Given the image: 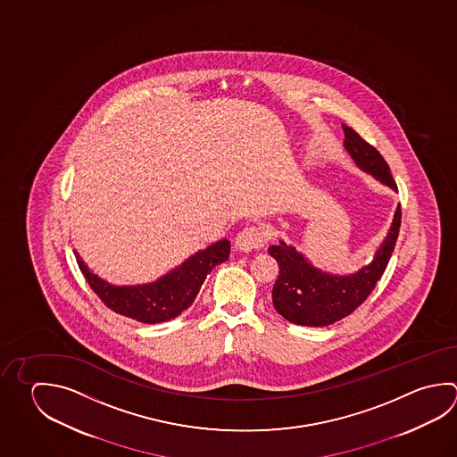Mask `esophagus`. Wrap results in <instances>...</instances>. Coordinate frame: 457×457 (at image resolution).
I'll use <instances>...</instances> for the list:
<instances>
[{
  "label": "esophagus",
  "mask_w": 457,
  "mask_h": 457,
  "mask_svg": "<svg viewBox=\"0 0 457 457\" xmlns=\"http://www.w3.org/2000/svg\"><path fill=\"white\" fill-rule=\"evenodd\" d=\"M267 241V233L261 227H246L243 228L235 240V246L243 253H248L253 249L264 248Z\"/></svg>",
  "instance_id": "34e87169"
}]
</instances>
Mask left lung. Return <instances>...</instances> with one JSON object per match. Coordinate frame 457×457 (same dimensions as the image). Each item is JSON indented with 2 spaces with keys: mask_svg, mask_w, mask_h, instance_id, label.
I'll use <instances>...</instances> for the list:
<instances>
[{
  "mask_svg": "<svg viewBox=\"0 0 457 457\" xmlns=\"http://www.w3.org/2000/svg\"><path fill=\"white\" fill-rule=\"evenodd\" d=\"M345 148L356 166L378 182L398 191L390 167L382 154L348 125L343 124ZM401 206L396 208L393 222L382 246L377 249L370 264L356 274L333 275L312 266L295 246L280 241L269 248V254L278 262L280 274L275 280L272 301L275 311L291 324L325 327L335 324L364 303L372 293L388 266L391 253L398 240Z\"/></svg>",
  "mask_w": 457,
  "mask_h": 457,
  "instance_id": "8db88e82",
  "label": "left lung"
}]
</instances>
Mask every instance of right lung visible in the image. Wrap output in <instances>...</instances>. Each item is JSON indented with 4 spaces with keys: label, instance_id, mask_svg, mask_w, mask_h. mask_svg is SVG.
<instances>
[{
    "label": "right lung",
    "instance_id": "obj_1",
    "mask_svg": "<svg viewBox=\"0 0 457 457\" xmlns=\"http://www.w3.org/2000/svg\"><path fill=\"white\" fill-rule=\"evenodd\" d=\"M74 254L85 280L111 311L143 324H159L180 316L193 304L206 275L228 259L230 241L219 240L201 249L156 282L129 287L104 282L93 274L77 251Z\"/></svg>",
    "mask_w": 457,
    "mask_h": 457
}]
</instances>
